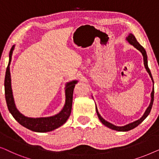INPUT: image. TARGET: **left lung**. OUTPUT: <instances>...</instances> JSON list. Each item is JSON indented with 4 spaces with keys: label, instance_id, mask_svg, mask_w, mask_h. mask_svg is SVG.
<instances>
[{
    "label": "left lung",
    "instance_id": "1",
    "mask_svg": "<svg viewBox=\"0 0 159 159\" xmlns=\"http://www.w3.org/2000/svg\"><path fill=\"white\" fill-rule=\"evenodd\" d=\"M126 40L129 42V44H131V45H133V47H135V48L137 49L138 50H139L140 52L142 53L143 57L144 66H145V68H146V69L147 72L148 73L150 77H151L152 81H153V84L154 85L153 79V77H152L151 70H150L148 66L147 54H146V50H145V49L143 48V47H142L141 45H140V44H139V42H138L137 41V39H136V38L135 37V36H134L133 34H129V35L127 36V38H126ZM151 103H150L147 109L146 110V111H145L144 115L142 116V117L140 118L139 120H136V121H135V122H131V123H129V124H127L126 125H125V126H116V125L111 124V123H110V122L106 121V120H105L102 117H101V115H99V111H98L97 107V106H96V110H97V113L98 117H99V120L102 122V124H104L105 126H107V127H109V128H110L111 129H115V130L120 131V132L129 131V130H130V129H134V128H135V127L138 126V125H139L145 119H146V118L148 117V116L150 112H151L152 106H153V99H154V86L153 87V90H152V92H151Z\"/></svg>",
    "mask_w": 159,
    "mask_h": 159
}]
</instances>
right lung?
<instances>
[{
  "label": "right lung",
  "instance_id": "1",
  "mask_svg": "<svg viewBox=\"0 0 159 159\" xmlns=\"http://www.w3.org/2000/svg\"><path fill=\"white\" fill-rule=\"evenodd\" d=\"M15 45L11 49L9 52V62L6 71L5 80H4V86H5V97L7 107L10 113L14 117V119L22 126L25 127L30 130L37 132V133H46L58 128L65 124L70 117L72 109L73 103V89L78 80H74L72 81L67 83L66 85V103L63 108L59 113L52 117H28L24 116L18 110L16 107L14 99H13L11 79L10 64L11 61L13 51L14 50Z\"/></svg>",
  "mask_w": 159,
  "mask_h": 159
}]
</instances>
